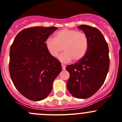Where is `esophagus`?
<instances>
[{
    "instance_id": "1",
    "label": "esophagus",
    "mask_w": 122,
    "mask_h": 122,
    "mask_svg": "<svg viewBox=\"0 0 122 122\" xmlns=\"http://www.w3.org/2000/svg\"><path fill=\"white\" fill-rule=\"evenodd\" d=\"M62 70H65V68H66V66H65L64 64H62Z\"/></svg>"
}]
</instances>
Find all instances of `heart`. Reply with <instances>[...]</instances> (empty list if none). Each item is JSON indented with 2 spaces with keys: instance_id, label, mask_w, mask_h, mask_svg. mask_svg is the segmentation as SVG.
<instances>
[{
  "instance_id": "1",
  "label": "heart",
  "mask_w": 122,
  "mask_h": 122,
  "mask_svg": "<svg viewBox=\"0 0 122 122\" xmlns=\"http://www.w3.org/2000/svg\"><path fill=\"white\" fill-rule=\"evenodd\" d=\"M56 39L49 37L46 40L45 46L49 54L54 58L60 55L59 59L63 63H69L73 60L78 62L84 57L89 48V40L84 32L74 29H63L55 34Z\"/></svg>"
}]
</instances>
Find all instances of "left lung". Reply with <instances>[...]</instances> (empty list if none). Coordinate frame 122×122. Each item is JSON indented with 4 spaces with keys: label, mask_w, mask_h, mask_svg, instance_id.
<instances>
[{
    "label": "left lung",
    "mask_w": 122,
    "mask_h": 122,
    "mask_svg": "<svg viewBox=\"0 0 122 122\" xmlns=\"http://www.w3.org/2000/svg\"><path fill=\"white\" fill-rule=\"evenodd\" d=\"M77 28L87 35L89 48L82 60L66 66L70 73L66 87L73 97L86 99L94 95L105 81L109 68V48L98 29L87 25Z\"/></svg>",
    "instance_id": "1"
}]
</instances>
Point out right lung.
<instances>
[{
	"mask_svg": "<svg viewBox=\"0 0 122 122\" xmlns=\"http://www.w3.org/2000/svg\"><path fill=\"white\" fill-rule=\"evenodd\" d=\"M56 27H32L16 36L10 50V74L14 86L32 101L43 100L51 93L62 71L60 62L49 54L46 40Z\"/></svg>",
	"mask_w": 122,
	"mask_h": 122,
	"instance_id": "right-lung-1",
	"label": "right lung"
}]
</instances>
